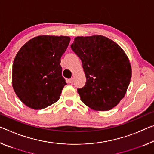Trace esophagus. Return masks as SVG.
<instances>
[{
    "instance_id": "esophagus-1",
    "label": "esophagus",
    "mask_w": 154,
    "mask_h": 154,
    "mask_svg": "<svg viewBox=\"0 0 154 154\" xmlns=\"http://www.w3.org/2000/svg\"><path fill=\"white\" fill-rule=\"evenodd\" d=\"M73 81H74V79H73L72 77H71V78H70L69 79H68V82L70 83V84H72V82H73Z\"/></svg>"
}]
</instances>
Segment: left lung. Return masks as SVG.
<instances>
[{
    "instance_id": "8db88e82",
    "label": "left lung",
    "mask_w": 154,
    "mask_h": 154,
    "mask_svg": "<svg viewBox=\"0 0 154 154\" xmlns=\"http://www.w3.org/2000/svg\"><path fill=\"white\" fill-rule=\"evenodd\" d=\"M71 48L82 60L86 85L78 88L82 101L96 111H107L125 96L131 77L129 58L118 44L103 35L77 36Z\"/></svg>"
}]
</instances>
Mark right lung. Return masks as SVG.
Returning a JSON list of instances; mask_svg holds the SVG:
<instances>
[{
    "mask_svg": "<svg viewBox=\"0 0 154 154\" xmlns=\"http://www.w3.org/2000/svg\"><path fill=\"white\" fill-rule=\"evenodd\" d=\"M70 41L68 36L39 35L18 51L12 68V86L29 108L44 109L59 100L67 84L62 75L60 58Z\"/></svg>",
    "mask_w": 154,
    "mask_h": 154,
    "instance_id": "obj_1",
    "label": "right lung"
}]
</instances>
